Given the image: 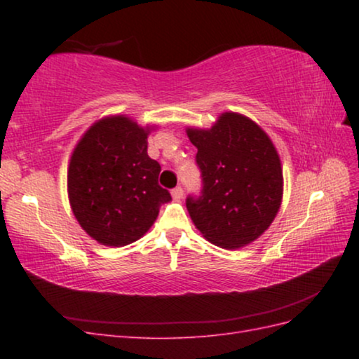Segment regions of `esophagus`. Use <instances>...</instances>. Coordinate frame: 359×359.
<instances>
[{"instance_id":"1","label":"esophagus","mask_w":359,"mask_h":359,"mask_svg":"<svg viewBox=\"0 0 359 359\" xmlns=\"http://www.w3.org/2000/svg\"><path fill=\"white\" fill-rule=\"evenodd\" d=\"M182 196H184V190H182V187H175L172 190V198H173V201H181L182 199Z\"/></svg>"}]
</instances>
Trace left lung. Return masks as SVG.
I'll return each instance as SVG.
<instances>
[{"label":"left lung","mask_w":359,"mask_h":359,"mask_svg":"<svg viewBox=\"0 0 359 359\" xmlns=\"http://www.w3.org/2000/svg\"><path fill=\"white\" fill-rule=\"evenodd\" d=\"M198 148L201 196L186 201L194 226L222 248H240L273 223L283 198V170L277 149L252 119L224 112L208 128L189 127Z\"/></svg>","instance_id":"obj_1"}]
</instances>
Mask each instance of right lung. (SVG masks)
<instances>
[{
  "instance_id": "1",
  "label": "right lung",
  "mask_w": 359,
  "mask_h": 359,
  "mask_svg": "<svg viewBox=\"0 0 359 359\" xmlns=\"http://www.w3.org/2000/svg\"><path fill=\"white\" fill-rule=\"evenodd\" d=\"M153 127L124 115L106 116L86 130L67 170L72 211L97 243L123 247L142 238L170 193L158 186L160 165L147 153Z\"/></svg>"
}]
</instances>
